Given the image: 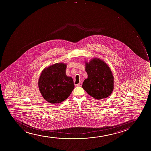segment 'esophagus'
I'll use <instances>...</instances> for the list:
<instances>
[{"label": "esophagus", "instance_id": "34e87169", "mask_svg": "<svg viewBox=\"0 0 151 151\" xmlns=\"http://www.w3.org/2000/svg\"><path fill=\"white\" fill-rule=\"evenodd\" d=\"M82 85V82H80L79 83H78L77 84V86H81Z\"/></svg>", "mask_w": 151, "mask_h": 151}]
</instances>
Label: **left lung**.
Instances as JSON below:
<instances>
[{"mask_svg":"<svg viewBox=\"0 0 151 151\" xmlns=\"http://www.w3.org/2000/svg\"><path fill=\"white\" fill-rule=\"evenodd\" d=\"M88 78L83 82L82 88L96 99H105L114 89V77L110 68L104 61L93 59L86 63Z\"/></svg>","mask_w":151,"mask_h":151,"instance_id":"obj_1","label":"left lung"}]
</instances>
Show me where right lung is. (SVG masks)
Listing matches in <instances>:
<instances>
[{
  "label": "right lung",
  "instance_id": "right-lung-1",
  "mask_svg": "<svg viewBox=\"0 0 151 151\" xmlns=\"http://www.w3.org/2000/svg\"><path fill=\"white\" fill-rule=\"evenodd\" d=\"M66 65L57 63L42 71L38 85L44 99L50 104H58L67 99L74 88L72 78L65 74Z\"/></svg>",
  "mask_w": 151,
  "mask_h": 151
}]
</instances>
